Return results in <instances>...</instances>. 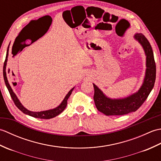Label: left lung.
<instances>
[{
  "instance_id": "left-lung-1",
  "label": "left lung",
  "mask_w": 161,
  "mask_h": 161,
  "mask_svg": "<svg viewBox=\"0 0 161 161\" xmlns=\"http://www.w3.org/2000/svg\"><path fill=\"white\" fill-rule=\"evenodd\" d=\"M134 38L141 44L145 53L147 68L144 81L138 92L122 99L107 97L93 84L95 104L97 110L106 115H122L137 111L144 103L154 86L156 68L152 46L147 39L141 33H136Z\"/></svg>"
}]
</instances>
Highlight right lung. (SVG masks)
<instances>
[{
    "label": "right lung",
    "instance_id": "1",
    "mask_svg": "<svg viewBox=\"0 0 161 161\" xmlns=\"http://www.w3.org/2000/svg\"><path fill=\"white\" fill-rule=\"evenodd\" d=\"M9 46L8 47V50H7V54H6V57H5V60L4 62V65H3V77H4V80H5V83L7 88L9 91V93L11 95V97L12 99V100L14 102L15 105L17 107L19 110L21 111L23 114H27L28 115L32 116V117L36 118H40V119H50L56 117L57 115H59L61 112H62L65 108L66 107L67 105V101L68 97H70V95H71L72 92H73L74 88H72V89L68 92V94L66 95V97H64V100L62 101V102L57 107L54 108L53 109H50V110L47 111H40V112H33V111H30L28 109L25 108V107L20 103L19 100L18 99V97H16V95H15V93H14V91H12L11 86L8 82V78H7L6 76V66H7V61H8V52H9Z\"/></svg>",
    "mask_w": 161,
    "mask_h": 161
}]
</instances>
